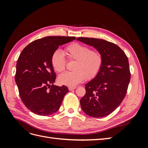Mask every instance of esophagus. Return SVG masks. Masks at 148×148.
<instances>
[{"label": "esophagus", "instance_id": "esophagus-1", "mask_svg": "<svg viewBox=\"0 0 148 148\" xmlns=\"http://www.w3.org/2000/svg\"><path fill=\"white\" fill-rule=\"evenodd\" d=\"M76 88H77V87H76V86H69V89L70 91L73 90V89H75Z\"/></svg>", "mask_w": 148, "mask_h": 148}]
</instances>
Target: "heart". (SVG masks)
I'll return each instance as SVG.
<instances>
[{
	"instance_id": "1",
	"label": "heart",
	"mask_w": 148,
	"mask_h": 148,
	"mask_svg": "<svg viewBox=\"0 0 148 148\" xmlns=\"http://www.w3.org/2000/svg\"><path fill=\"white\" fill-rule=\"evenodd\" d=\"M66 53L70 60H75L73 71H66L59 77V82L69 86H74L86 78L90 79L99 72L102 64V56L97 50H90L88 47L77 42L66 47ZM52 65L57 72L65 69L66 61L64 53L60 51L53 52L51 59Z\"/></svg>"
}]
</instances>
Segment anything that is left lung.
Instances as JSON below:
<instances>
[{
    "mask_svg": "<svg viewBox=\"0 0 148 148\" xmlns=\"http://www.w3.org/2000/svg\"><path fill=\"white\" fill-rule=\"evenodd\" d=\"M102 56V64L96 77L85 84L86 94L80 99L84 112L90 117H104L123 101L130 81L128 59L117 45L106 40L78 38Z\"/></svg>",
    "mask_w": 148,
    "mask_h": 148,
    "instance_id": "8db88e82",
    "label": "left lung"
}]
</instances>
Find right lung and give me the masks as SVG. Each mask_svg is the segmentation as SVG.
<instances>
[{
	"instance_id": "add662e5",
	"label": "right lung",
	"mask_w": 148,
	"mask_h": 148,
	"mask_svg": "<svg viewBox=\"0 0 148 148\" xmlns=\"http://www.w3.org/2000/svg\"><path fill=\"white\" fill-rule=\"evenodd\" d=\"M75 37L47 36L35 40L26 46L16 63L15 82L25 106L39 115L47 116L59 109L68 88L53 84L56 74L52 56L59 46Z\"/></svg>"
}]
</instances>
